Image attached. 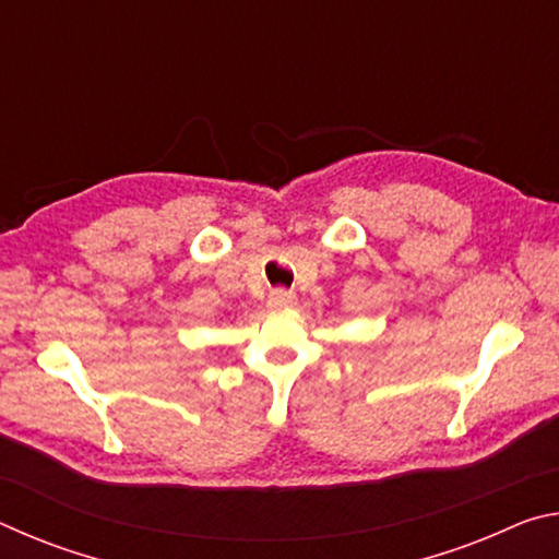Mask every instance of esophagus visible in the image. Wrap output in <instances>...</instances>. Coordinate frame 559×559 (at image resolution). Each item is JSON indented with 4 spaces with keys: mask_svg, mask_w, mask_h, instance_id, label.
<instances>
[{
    "mask_svg": "<svg viewBox=\"0 0 559 559\" xmlns=\"http://www.w3.org/2000/svg\"><path fill=\"white\" fill-rule=\"evenodd\" d=\"M293 300H296V296H293V293L286 288L271 290V298H269L271 308H288V306H293Z\"/></svg>",
    "mask_w": 559,
    "mask_h": 559,
    "instance_id": "esophagus-1",
    "label": "esophagus"
}]
</instances>
